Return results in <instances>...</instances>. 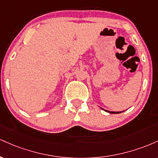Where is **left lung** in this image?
I'll return each instance as SVG.
<instances>
[{
  "mask_svg": "<svg viewBox=\"0 0 158 158\" xmlns=\"http://www.w3.org/2000/svg\"><path fill=\"white\" fill-rule=\"evenodd\" d=\"M103 110H104V109H103ZM106 110V111H107V112H108V113H110V114H119V113H122V112H118V111H117V112H116V111H109V110Z\"/></svg>",
  "mask_w": 158,
  "mask_h": 158,
  "instance_id": "left-lung-1",
  "label": "left lung"
}]
</instances>
